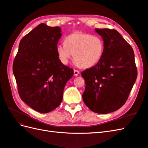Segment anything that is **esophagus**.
<instances>
[{
	"instance_id": "esophagus-1",
	"label": "esophagus",
	"mask_w": 148,
	"mask_h": 148,
	"mask_svg": "<svg viewBox=\"0 0 148 148\" xmlns=\"http://www.w3.org/2000/svg\"><path fill=\"white\" fill-rule=\"evenodd\" d=\"M80 73V71L77 70H74V76L75 77H77Z\"/></svg>"
}]
</instances>
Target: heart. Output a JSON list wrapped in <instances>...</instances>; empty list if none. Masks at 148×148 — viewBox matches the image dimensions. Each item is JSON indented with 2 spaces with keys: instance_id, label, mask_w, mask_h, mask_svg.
Masks as SVG:
<instances>
[{
  "instance_id": "1",
  "label": "heart",
  "mask_w": 148,
  "mask_h": 148,
  "mask_svg": "<svg viewBox=\"0 0 148 148\" xmlns=\"http://www.w3.org/2000/svg\"><path fill=\"white\" fill-rule=\"evenodd\" d=\"M104 44L102 39L84 32H74L64 39V42L57 45L56 51L60 62L66 64L73 56L77 65L89 68L101 60Z\"/></svg>"
}]
</instances>
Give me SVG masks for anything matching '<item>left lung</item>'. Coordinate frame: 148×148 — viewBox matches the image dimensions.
<instances>
[{
  "mask_svg": "<svg viewBox=\"0 0 148 148\" xmlns=\"http://www.w3.org/2000/svg\"><path fill=\"white\" fill-rule=\"evenodd\" d=\"M104 44L100 62L82 72L85 82L82 97L92 111L108 114L116 111L127 100L138 76L134 53L119 32L95 29Z\"/></svg>",
  "mask_w": 148,
  "mask_h": 148,
  "instance_id": "8db88e82",
  "label": "left lung"
}]
</instances>
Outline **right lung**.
<instances>
[{"instance_id": "obj_1", "label": "right lung", "mask_w": 148, "mask_h": 148, "mask_svg": "<svg viewBox=\"0 0 148 148\" xmlns=\"http://www.w3.org/2000/svg\"><path fill=\"white\" fill-rule=\"evenodd\" d=\"M61 28L41 23L21 39L12 70L21 100L32 109L48 113L60 106L73 70L60 62L56 47Z\"/></svg>"}]
</instances>
